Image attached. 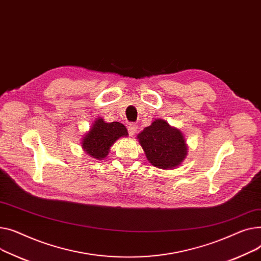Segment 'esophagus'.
<instances>
[{
    "label": "esophagus",
    "instance_id": "esophagus-1",
    "mask_svg": "<svg viewBox=\"0 0 261 261\" xmlns=\"http://www.w3.org/2000/svg\"><path fill=\"white\" fill-rule=\"evenodd\" d=\"M127 130L130 136H134L138 130V125L136 123H129L127 124Z\"/></svg>",
    "mask_w": 261,
    "mask_h": 261
}]
</instances>
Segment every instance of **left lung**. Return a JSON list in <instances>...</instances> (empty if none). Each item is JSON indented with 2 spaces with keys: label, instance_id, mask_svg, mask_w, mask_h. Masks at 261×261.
<instances>
[{
  "label": "left lung",
  "instance_id": "obj_1",
  "mask_svg": "<svg viewBox=\"0 0 261 261\" xmlns=\"http://www.w3.org/2000/svg\"><path fill=\"white\" fill-rule=\"evenodd\" d=\"M137 137L147 160L159 168L176 167L187 156L185 137L163 120L154 121Z\"/></svg>",
  "mask_w": 261,
  "mask_h": 261
}]
</instances>
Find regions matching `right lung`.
Returning <instances> with one entry per match:
<instances>
[{
  "label": "right lung",
  "instance_id": "right-lung-1",
  "mask_svg": "<svg viewBox=\"0 0 261 261\" xmlns=\"http://www.w3.org/2000/svg\"><path fill=\"white\" fill-rule=\"evenodd\" d=\"M127 135V129L122 123H105L103 119H97L93 127L84 137L82 147L90 157L102 159L109 154L111 146L117 139Z\"/></svg>",
  "mask_w": 261,
  "mask_h": 261
}]
</instances>
